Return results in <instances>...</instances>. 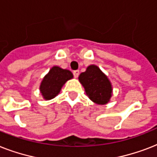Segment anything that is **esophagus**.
I'll use <instances>...</instances> for the list:
<instances>
[{
  "mask_svg": "<svg viewBox=\"0 0 157 157\" xmlns=\"http://www.w3.org/2000/svg\"><path fill=\"white\" fill-rule=\"evenodd\" d=\"M79 73H80V71H78V70H76V71H73V75H74V77L75 78H77L79 76Z\"/></svg>",
  "mask_w": 157,
  "mask_h": 157,
  "instance_id": "obj_1",
  "label": "esophagus"
}]
</instances>
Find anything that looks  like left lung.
I'll use <instances>...</instances> for the list:
<instances>
[{
    "mask_svg": "<svg viewBox=\"0 0 157 157\" xmlns=\"http://www.w3.org/2000/svg\"><path fill=\"white\" fill-rule=\"evenodd\" d=\"M79 81L94 103L103 105L109 102L112 94V84L98 67L90 65L79 76Z\"/></svg>",
    "mask_w": 157,
    "mask_h": 157,
    "instance_id": "1",
    "label": "left lung"
}]
</instances>
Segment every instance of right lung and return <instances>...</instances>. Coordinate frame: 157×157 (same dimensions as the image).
I'll list each match as a JSON object with an SVG mask.
<instances>
[{
    "mask_svg": "<svg viewBox=\"0 0 157 157\" xmlns=\"http://www.w3.org/2000/svg\"><path fill=\"white\" fill-rule=\"evenodd\" d=\"M73 77L71 71L54 66L43 78L40 86V91L43 98L50 100L57 96L66 81Z\"/></svg>",
    "mask_w": 157,
    "mask_h": 157,
    "instance_id": "right-lung-1",
    "label": "right lung"
}]
</instances>
